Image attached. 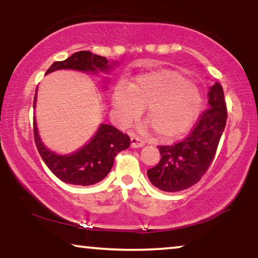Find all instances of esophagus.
<instances>
[{
    "mask_svg": "<svg viewBox=\"0 0 258 258\" xmlns=\"http://www.w3.org/2000/svg\"><path fill=\"white\" fill-rule=\"evenodd\" d=\"M144 145H145V141L141 140L140 138H138V137H132V138H131V147H132V148L143 147Z\"/></svg>",
    "mask_w": 258,
    "mask_h": 258,
    "instance_id": "34e87169",
    "label": "esophagus"
}]
</instances>
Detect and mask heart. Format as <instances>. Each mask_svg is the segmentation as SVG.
Here are the masks:
<instances>
[{
  "mask_svg": "<svg viewBox=\"0 0 258 258\" xmlns=\"http://www.w3.org/2000/svg\"><path fill=\"white\" fill-rule=\"evenodd\" d=\"M110 99L115 118L124 125L136 120L145 108L148 124L162 139L187 132L203 106L200 89L181 72L170 69L141 74L126 88L117 84Z\"/></svg>",
  "mask_w": 258,
  "mask_h": 258,
  "instance_id": "1",
  "label": "heart"
}]
</instances>
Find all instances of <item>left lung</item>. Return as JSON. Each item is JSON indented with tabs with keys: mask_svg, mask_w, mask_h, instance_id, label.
I'll list each match as a JSON object with an SVG mask.
<instances>
[{
	"mask_svg": "<svg viewBox=\"0 0 258 258\" xmlns=\"http://www.w3.org/2000/svg\"><path fill=\"white\" fill-rule=\"evenodd\" d=\"M208 107L186 139L173 146H159L161 159L147 170L153 186L164 191L187 189L200 181L216 153L227 121V106L220 83L210 86Z\"/></svg>",
	"mask_w": 258,
	"mask_h": 258,
	"instance_id": "obj_1",
	"label": "left lung"
}]
</instances>
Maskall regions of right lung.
<instances>
[{
  "mask_svg": "<svg viewBox=\"0 0 258 258\" xmlns=\"http://www.w3.org/2000/svg\"><path fill=\"white\" fill-rule=\"evenodd\" d=\"M118 63L108 61L103 56L90 51H79L65 60L55 61L45 75L57 70H77L89 74H108ZM108 82V79H106ZM106 88V86H105ZM37 100L36 90L34 108ZM35 143L43 161L48 168L63 182L78 186H90L99 182L110 173L115 155L130 147L131 139L113 126L100 124L89 143L70 154H57L49 150L38 134L36 117H34Z\"/></svg>",
  "mask_w": 258,
  "mask_h": 258,
  "instance_id": "1",
  "label": "right lung"
}]
</instances>
